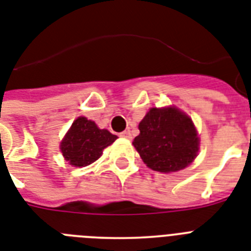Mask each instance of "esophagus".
Instances as JSON below:
<instances>
[{"label":"esophagus","instance_id":"1","mask_svg":"<svg viewBox=\"0 0 251 251\" xmlns=\"http://www.w3.org/2000/svg\"><path fill=\"white\" fill-rule=\"evenodd\" d=\"M120 136L125 138V139H131V132H130L129 130H126V131H122L121 134H120Z\"/></svg>","mask_w":251,"mask_h":251}]
</instances>
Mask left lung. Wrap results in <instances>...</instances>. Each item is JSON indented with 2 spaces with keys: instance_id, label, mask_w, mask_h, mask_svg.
<instances>
[{
  "instance_id": "obj_1",
  "label": "left lung",
  "mask_w": 251,
  "mask_h": 251,
  "mask_svg": "<svg viewBox=\"0 0 251 251\" xmlns=\"http://www.w3.org/2000/svg\"><path fill=\"white\" fill-rule=\"evenodd\" d=\"M139 130L132 144L154 172H178L196 157L197 131L192 120L176 108H152L140 121Z\"/></svg>"
}]
</instances>
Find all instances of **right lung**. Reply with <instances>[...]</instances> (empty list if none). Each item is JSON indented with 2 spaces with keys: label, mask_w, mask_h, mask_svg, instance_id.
Returning <instances> with one entry per match:
<instances>
[{
  "label": "right lung",
  "mask_w": 251,
  "mask_h": 251,
  "mask_svg": "<svg viewBox=\"0 0 251 251\" xmlns=\"http://www.w3.org/2000/svg\"><path fill=\"white\" fill-rule=\"evenodd\" d=\"M117 136L105 129H99L94 121L78 117L64 136L60 150L73 166H87L100 157L101 152L111 146Z\"/></svg>",
  "instance_id": "right-lung-1"
}]
</instances>
